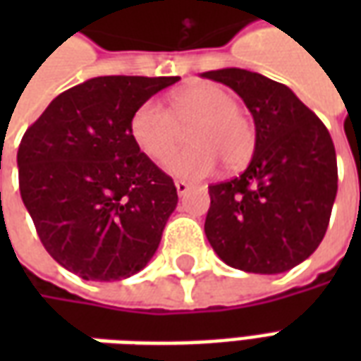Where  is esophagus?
Returning a JSON list of instances; mask_svg holds the SVG:
<instances>
[{"label": "esophagus", "instance_id": "esophagus-1", "mask_svg": "<svg viewBox=\"0 0 361 361\" xmlns=\"http://www.w3.org/2000/svg\"><path fill=\"white\" fill-rule=\"evenodd\" d=\"M176 189H178V195H185L189 189H191V185H189L188 181L176 180Z\"/></svg>", "mask_w": 361, "mask_h": 361}]
</instances>
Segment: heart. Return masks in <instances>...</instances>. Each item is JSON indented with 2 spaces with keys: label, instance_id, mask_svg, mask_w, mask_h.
Segmentation results:
<instances>
[{
  "label": "heart",
  "instance_id": "heart-1",
  "mask_svg": "<svg viewBox=\"0 0 361 361\" xmlns=\"http://www.w3.org/2000/svg\"><path fill=\"white\" fill-rule=\"evenodd\" d=\"M189 126L191 147L166 162V170L178 178H207L219 168L220 160L230 170H238L255 152L253 121L238 108V98L216 82L178 89L168 100V110L154 100L141 104L131 118V137L142 154L162 162L178 149L181 129Z\"/></svg>",
  "mask_w": 361,
  "mask_h": 361
}]
</instances>
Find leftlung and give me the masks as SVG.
<instances>
[{
	"label": "left lung",
	"instance_id": "obj_1",
	"mask_svg": "<svg viewBox=\"0 0 361 361\" xmlns=\"http://www.w3.org/2000/svg\"><path fill=\"white\" fill-rule=\"evenodd\" d=\"M201 77L238 92L257 133L242 176L209 185L207 240L226 265L240 271H290L325 238L338 181L333 139L282 82L238 67Z\"/></svg>",
	"mask_w": 361,
	"mask_h": 361
}]
</instances>
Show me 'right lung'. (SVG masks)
I'll use <instances>...</instances> for the list:
<instances>
[{"label":"right lung","mask_w":361,"mask_h":361,"mask_svg":"<svg viewBox=\"0 0 361 361\" xmlns=\"http://www.w3.org/2000/svg\"><path fill=\"white\" fill-rule=\"evenodd\" d=\"M180 77H94L61 92L17 152L46 251L85 280H121L157 253L178 191L131 137L135 110Z\"/></svg>","instance_id":"add662e5"}]
</instances>
